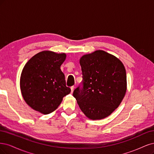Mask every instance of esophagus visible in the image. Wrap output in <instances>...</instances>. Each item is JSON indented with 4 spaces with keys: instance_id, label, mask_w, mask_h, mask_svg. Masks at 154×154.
<instances>
[{
    "instance_id": "1",
    "label": "esophagus",
    "mask_w": 154,
    "mask_h": 154,
    "mask_svg": "<svg viewBox=\"0 0 154 154\" xmlns=\"http://www.w3.org/2000/svg\"><path fill=\"white\" fill-rule=\"evenodd\" d=\"M74 88H75V87H74V86H72V87H71V93H72L73 92Z\"/></svg>"
}]
</instances>
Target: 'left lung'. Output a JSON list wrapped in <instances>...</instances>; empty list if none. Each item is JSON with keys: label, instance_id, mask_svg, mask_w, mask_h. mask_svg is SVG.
Masks as SVG:
<instances>
[{"label": "left lung", "instance_id": "obj_1", "mask_svg": "<svg viewBox=\"0 0 154 154\" xmlns=\"http://www.w3.org/2000/svg\"><path fill=\"white\" fill-rule=\"evenodd\" d=\"M80 64L82 81L73 95L88 118H105L116 109L125 97V67L117 57L100 50L82 56Z\"/></svg>", "mask_w": 154, "mask_h": 154}]
</instances>
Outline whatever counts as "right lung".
I'll use <instances>...</instances> for the list:
<instances>
[{"label": "right lung", "instance_id": "right-lung-1", "mask_svg": "<svg viewBox=\"0 0 154 154\" xmlns=\"http://www.w3.org/2000/svg\"><path fill=\"white\" fill-rule=\"evenodd\" d=\"M66 56L64 53L42 51L29 59L23 67L20 90L24 100L34 110L44 115L51 113L70 93L60 68Z\"/></svg>", "mask_w": 154, "mask_h": 154}]
</instances>
